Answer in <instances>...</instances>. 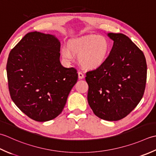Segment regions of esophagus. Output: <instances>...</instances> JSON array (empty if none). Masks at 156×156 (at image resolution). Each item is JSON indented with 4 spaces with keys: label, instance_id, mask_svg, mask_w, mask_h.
Instances as JSON below:
<instances>
[{
    "label": "esophagus",
    "instance_id": "34e87169",
    "mask_svg": "<svg viewBox=\"0 0 156 156\" xmlns=\"http://www.w3.org/2000/svg\"><path fill=\"white\" fill-rule=\"evenodd\" d=\"M78 77L79 79H82L84 78V75L81 72H79L78 73Z\"/></svg>",
    "mask_w": 156,
    "mask_h": 156
}]
</instances>
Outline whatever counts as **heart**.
Segmentation results:
<instances>
[{"label": "heart", "mask_w": 156, "mask_h": 156, "mask_svg": "<svg viewBox=\"0 0 156 156\" xmlns=\"http://www.w3.org/2000/svg\"><path fill=\"white\" fill-rule=\"evenodd\" d=\"M110 43L103 36H88L69 41L67 48L61 50V55L66 62H71L73 55L83 67L96 69L104 64L108 55Z\"/></svg>", "instance_id": "b5f03b06"}]
</instances>
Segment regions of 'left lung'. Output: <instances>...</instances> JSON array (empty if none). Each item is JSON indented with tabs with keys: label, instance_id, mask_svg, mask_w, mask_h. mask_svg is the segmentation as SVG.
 <instances>
[{
	"label": "left lung",
	"instance_id": "8db88e82",
	"mask_svg": "<svg viewBox=\"0 0 156 156\" xmlns=\"http://www.w3.org/2000/svg\"><path fill=\"white\" fill-rule=\"evenodd\" d=\"M114 41L106 61L87 72V101L100 119L116 121L137 106L144 94L147 64L141 50L125 35L108 33Z\"/></svg>",
	"mask_w": 156,
	"mask_h": 156
}]
</instances>
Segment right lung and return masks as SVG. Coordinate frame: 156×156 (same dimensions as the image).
Returning a JSON list of instances; mask_svg holds the SVG:
<instances>
[{
    "label": "right lung",
    "mask_w": 156,
    "mask_h": 156,
    "mask_svg": "<svg viewBox=\"0 0 156 156\" xmlns=\"http://www.w3.org/2000/svg\"><path fill=\"white\" fill-rule=\"evenodd\" d=\"M60 48L55 36L34 31L25 35L9 53L7 73L11 98L36 121L58 116L77 81L76 69L60 63Z\"/></svg>",
    "instance_id": "1"
}]
</instances>
